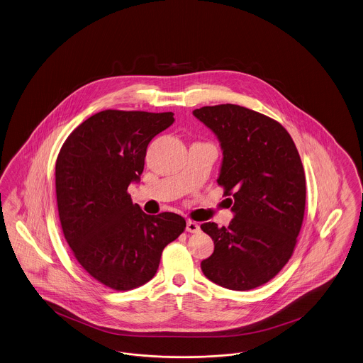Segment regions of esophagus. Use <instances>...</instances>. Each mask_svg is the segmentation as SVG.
<instances>
[{"instance_id": "34e87169", "label": "esophagus", "mask_w": 363, "mask_h": 363, "mask_svg": "<svg viewBox=\"0 0 363 363\" xmlns=\"http://www.w3.org/2000/svg\"><path fill=\"white\" fill-rule=\"evenodd\" d=\"M186 231L191 233H199L200 231V225L196 221L189 220V221H186Z\"/></svg>"}]
</instances>
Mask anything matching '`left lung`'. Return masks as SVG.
Here are the masks:
<instances>
[{
	"mask_svg": "<svg viewBox=\"0 0 363 363\" xmlns=\"http://www.w3.org/2000/svg\"><path fill=\"white\" fill-rule=\"evenodd\" d=\"M193 115L218 138V184L233 196L228 227L201 224L215 243L201 270L223 288L254 289L293 254L304 218L303 163L288 130L270 117L233 104L203 106Z\"/></svg>",
	"mask_w": 363,
	"mask_h": 363,
	"instance_id": "obj_1",
	"label": "left lung"
}]
</instances>
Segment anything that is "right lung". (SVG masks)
<instances>
[{
    "mask_svg": "<svg viewBox=\"0 0 363 363\" xmlns=\"http://www.w3.org/2000/svg\"><path fill=\"white\" fill-rule=\"evenodd\" d=\"M174 113L102 111L66 139L55 164L59 218L74 257L90 276L130 290L155 276L163 248L186 227L172 212L145 215L127 189L145 169L147 145Z\"/></svg>",
    "mask_w": 363,
    "mask_h": 363,
    "instance_id": "obj_1",
    "label": "right lung"
}]
</instances>
